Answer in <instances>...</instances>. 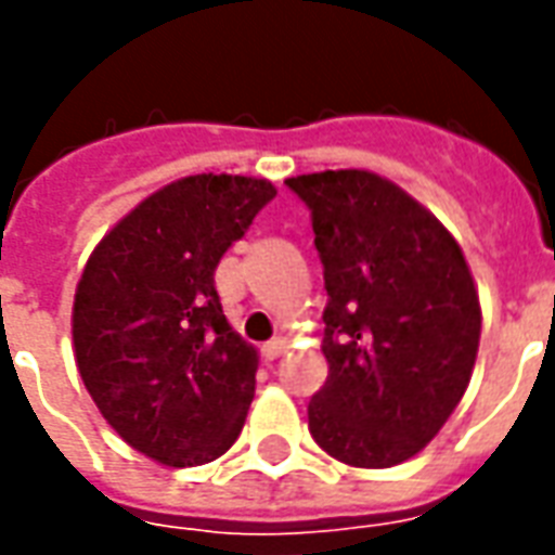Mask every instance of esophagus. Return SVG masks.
I'll return each instance as SVG.
<instances>
[{
  "label": "esophagus",
  "instance_id": "34e87169",
  "mask_svg": "<svg viewBox=\"0 0 555 555\" xmlns=\"http://www.w3.org/2000/svg\"><path fill=\"white\" fill-rule=\"evenodd\" d=\"M285 348H288V345H285V338H270L267 345H261V357L273 362L285 353Z\"/></svg>",
  "mask_w": 555,
  "mask_h": 555
}]
</instances>
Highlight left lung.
Wrapping results in <instances>:
<instances>
[{"instance_id":"8db88e82","label":"left lung","mask_w":555,"mask_h":555,"mask_svg":"<svg viewBox=\"0 0 555 555\" xmlns=\"http://www.w3.org/2000/svg\"><path fill=\"white\" fill-rule=\"evenodd\" d=\"M324 264L326 384L314 442L384 469L437 437L476 365L481 309L461 246L401 186L360 169L288 178Z\"/></svg>"}]
</instances>
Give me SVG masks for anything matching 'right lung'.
I'll use <instances>...</instances> for the list:
<instances>
[{
	"label": "right lung",
	"mask_w": 555,
	"mask_h": 555,
	"mask_svg": "<svg viewBox=\"0 0 555 555\" xmlns=\"http://www.w3.org/2000/svg\"><path fill=\"white\" fill-rule=\"evenodd\" d=\"M273 195L261 178H181L133 207L82 270L79 377L118 437L159 464H207L241 434L258 353L225 321L214 273Z\"/></svg>",
	"instance_id": "add662e5"
}]
</instances>
